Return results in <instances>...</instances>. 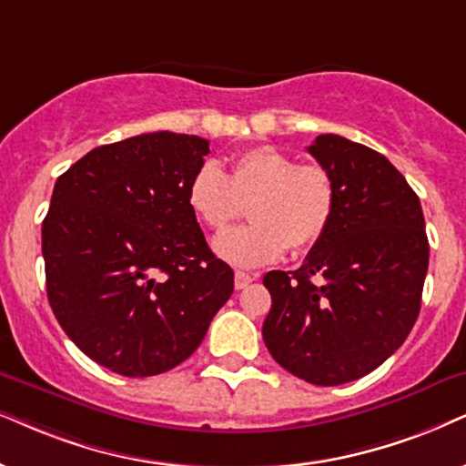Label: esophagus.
<instances>
[{
    "label": "esophagus",
    "mask_w": 466,
    "mask_h": 466,
    "mask_svg": "<svg viewBox=\"0 0 466 466\" xmlns=\"http://www.w3.org/2000/svg\"><path fill=\"white\" fill-rule=\"evenodd\" d=\"M253 281V275H249V273H243V270H237V273H234V288H237V290H243V288H247Z\"/></svg>",
    "instance_id": "obj_1"
}]
</instances>
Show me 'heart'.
Masks as SVG:
<instances>
[{
	"mask_svg": "<svg viewBox=\"0 0 466 466\" xmlns=\"http://www.w3.org/2000/svg\"><path fill=\"white\" fill-rule=\"evenodd\" d=\"M187 204L204 228L221 232L247 208L243 228L215 240V253L234 267L256 268L292 251L314 247L331 228L338 189L320 165H299L290 155L260 146L232 158L221 174L204 163L191 176Z\"/></svg>",
	"mask_w": 466,
	"mask_h": 466,
	"instance_id": "b5f03b06",
	"label": "heart"
}]
</instances>
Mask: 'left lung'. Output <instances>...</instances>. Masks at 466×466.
Instances as JSON below:
<instances>
[{"label":"left lung","mask_w":466,"mask_h":466,"mask_svg":"<svg viewBox=\"0 0 466 466\" xmlns=\"http://www.w3.org/2000/svg\"><path fill=\"white\" fill-rule=\"evenodd\" d=\"M309 155L338 189L329 232L297 270L264 275V344L311 385L370 374L409 338L421 308L428 237L421 204L380 152L327 133Z\"/></svg>","instance_id":"obj_1"}]
</instances>
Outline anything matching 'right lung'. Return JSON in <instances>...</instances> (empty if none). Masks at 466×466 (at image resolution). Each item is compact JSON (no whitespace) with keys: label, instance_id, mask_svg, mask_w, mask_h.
<instances>
[{"label":"right lung","instance_id":"1","mask_svg":"<svg viewBox=\"0 0 466 466\" xmlns=\"http://www.w3.org/2000/svg\"><path fill=\"white\" fill-rule=\"evenodd\" d=\"M208 139L169 131L98 146L53 187L46 297L76 349L144 379L189 359L234 290L187 204Z\"/></svg>","mask_w":466,"mask_h":466}]
</instances>
